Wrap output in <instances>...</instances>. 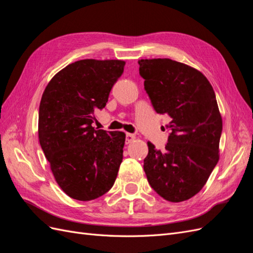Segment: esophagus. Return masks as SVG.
<instances>
[{"mask_svg": "<svg viewBox=\"0 0 253 253\" xmlns=\"http://www.w3.org/2000/svg\"><path fill=\"white\" fill-rule=\"evenodd\" d=\"M135 139V136L133 134H129V133H126V143H131L132 141H134Z\"/></svg>", "mask_w": 253, "mask_h": 253, "instance_id": "34e87169", "label": "esophagus"}]
</instances>
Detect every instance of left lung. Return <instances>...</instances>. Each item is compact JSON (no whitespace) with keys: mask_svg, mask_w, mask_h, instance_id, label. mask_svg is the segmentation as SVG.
Listing matches in <instances>:
<instances>
[{"mask_svg":"<svg viewBox=\"0 0 253 253\" xmlns=\"http://www.w3.org/2000/svg\"><path fill=\"white\" fill-rule=\"evenodd\" d=\"M139 74L153 108L171 117L165 150L148 142L143 170L166 201L200 192L218 162L223 121L210 82L195 68L171 59L139 60Z\"/></svg>","mask_w":253,"mask_h":253,"instance_id":"8db88e82","label":"left lung"}]
</instances>
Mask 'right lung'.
<instances>
[{"label": "right lung", "instance_id": "obj_1", "mask_svg": "<svg viewBox=\"0 0 253 253\" xmlns=\"http://www.w3.org/2000/svg\"><path fill=\"white\" fill-rule=\"evenodd\" d=\"M125 61L80 60L47 84L39 108V140L60 188L87 202L113 187L124 157L126 134L96 129L95 112L108 103Z\"/></svg>", "mask_w": 253, "mask_h": 253}]
</instances>
